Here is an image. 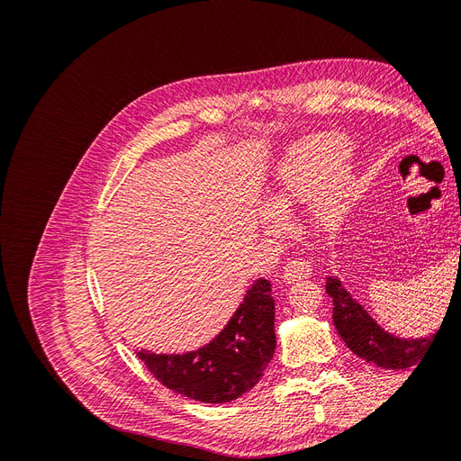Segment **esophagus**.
Returning a JSON list of instances; mask_svg holds the SVG:
<instances>
[{
	"instance_id": "obj_1",
	"label": "esophagus",
	"mask_w": 461,
	"mask_h": 461,
	"mask_svg": "<svg viewBox=\"0 0 461 461\" xmlns=\"http://www.w3.org/2000/svg\"><path fill=\"white\" fill-rule=\"evenodd\" d=\"M312 275V265L302 259V258H294L290 259L285 265V271H283V278L285 283H292V281H300V278H305Z\"/></svg>"
}]
</instances>
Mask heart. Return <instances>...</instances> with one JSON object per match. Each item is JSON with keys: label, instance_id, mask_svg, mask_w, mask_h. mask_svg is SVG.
<instances>
[{"label": "heart", "instance_id": "b5f03b06", "mask_svg": "<svg viewBox=\"0 0 461 461\" xmlns=\"http://www.w3.org/2000/svg\"><path fill=\"white\" fill-rule=\"evenodd\" d=\"M350 156V140L337 132L312 136L292 148L275 176L271 212L281 213L288 205L312 198L313 222L332 230L356 196L354 176L346 165Z\"/></svg>", "mask_w": 461, "mask_h": 461}]
</instances>
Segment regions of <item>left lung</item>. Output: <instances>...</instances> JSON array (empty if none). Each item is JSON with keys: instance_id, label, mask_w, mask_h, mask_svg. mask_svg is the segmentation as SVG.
<instances>
[{"instance_id": "1", "label": "left lung", "mask_w": 461, "mask_h": 461, "mask_svg": "<svg viewBox=\"0 0 461 461\" xmlns=\"http://www.w3.org/2000/svg\"><path fill=\"white\" fill-rule=\"evenodd\" d=\"M325 288L334 303V327L356 356L384 369H408L421 364L432 339L400 340L393 334H386L340 286L339 278L329 276Z\"/></svg>"}]
</instances>
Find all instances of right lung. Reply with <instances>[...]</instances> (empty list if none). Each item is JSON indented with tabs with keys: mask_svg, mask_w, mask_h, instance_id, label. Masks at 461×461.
Here are the masks:
<instances>
[{
	"mask_svg": "<svg viewBox=\"0 0 461 461\" xmlns=\"http://www.w3.org/2000/svg\"><path fill=\"white\" fill-rule=\"evenodd\" d=\"M271 283L258 278L229 325L198 352H136L148 371L175 393L203 403H225L252 390L275 354Z\"/></svg>",
	"mask_w": 461,
	"mask_h": 461,
	"instance_id": "obj_1",
	"label": "right lung"
}]
</instances>
